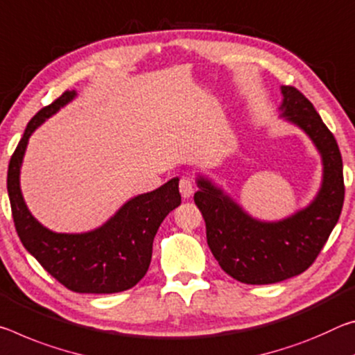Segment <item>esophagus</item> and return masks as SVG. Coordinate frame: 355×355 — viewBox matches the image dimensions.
Segmentation results:
<instances>
[{"instance_id": "obj_1", "label": "esophagus", "mask_w": 355, "mask_h": 355, "mask_svg": "<svg viewBox=\"0 0 355 355\" xmlns=\"http://www.w3.org/2000/svg\"><path fill=\"white\" fill-rule=\"evenodd\" d=\"M179 191H181V195L184 196V198H189V196L193 195V191H195L193 179L189 176H184L181 181H179Z\"/></svg>"}]
</instances>
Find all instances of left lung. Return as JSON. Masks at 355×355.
I'll return each mask as SVG.
<instances>
[{
  "instance_id": "obj_1",
  "label": "left lung",
  "mask_w": 355,
  "mask_h": 355,
  "mask_svg": "<svg viewBox=\"0 0 355 355\" xmlns=\"http://www.w3.org/2000/svg\"><path fill=\"white\" fill-rule=\"evenodd\" d=\"M282 116L311 138L322 159L321 189L309 206L280 222H261L209 179H196L193 200L206 222L207 245L226 274L247 284L278 283L309 269L345 201L343 160L334 133L299 89L282 86Z\"/></svg>"
}]
</instances>
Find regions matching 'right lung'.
<instances>
[{
    "label": "right lung",
    "mask_w": 355,
    "mask_h": 355,
    "mask_svg": "<svg viewBox=\"0 0 355 355\" xmlns=\"http://www.w3.org/2000/svg\"><path fill=\"white\" fill-rule=\"evenodd\" d=\"M77 96L62 92L28 123L8 170V193L20 241L39 264L73 293L113 294L130 289L146 275L160 223L181 205L179 179L125 202L101 228L81 234L53 232L28 211L20 190V168L28 139L37 127Z\"/></svg>",
    "instance_id": "add662e5"
}]
</instances>
